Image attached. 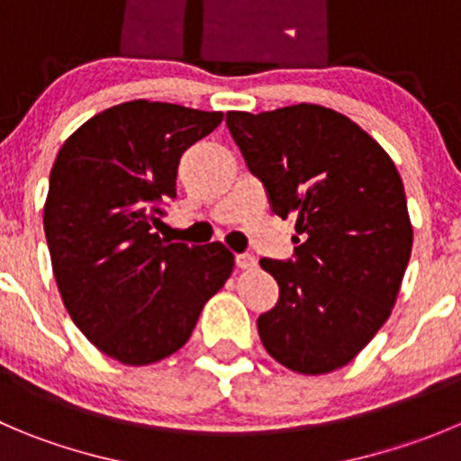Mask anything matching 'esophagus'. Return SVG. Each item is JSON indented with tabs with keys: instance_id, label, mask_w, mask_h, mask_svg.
<instances>
[{
	"instance_id": "obj_1",
	"label": "esophagus",
	"mask_w": 461,
	"mask_h": 461,
	"mask_svg": "<svg viewBox=\"0 0 461 461\" xmlns=\"http://www.w3.org/2000/svg\"><path fill=\"white\" fill-rule=\"evenodd\" d=\"M235 265H238V269H256L258 260L249 253H240V256H235Z\"/></svg>"
}]
</instances>
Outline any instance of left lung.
Here are the masks:
<instances>
[{"label":"left lung","instance_id":"left-lung-1","mask_svg":"<svg viewBox=\"0 0 461 461\" xmlns=\"http://www.w3.org/2000/svg\"><path fill=\"white\" fill-rule=\"evenodd\" d=\"M249 172L278 217H296L294 258L260 267L278 303L258 317L267 353L299 374L348 365L383 328L411 253L405 187L384 149L314 104L226 113Z\"/></svg>","mask_w":461,"mask_h":461}]
</instances>
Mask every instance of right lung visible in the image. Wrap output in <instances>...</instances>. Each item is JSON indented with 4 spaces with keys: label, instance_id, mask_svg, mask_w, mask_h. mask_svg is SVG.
I'll return each instance as SVG.
<instances>
[{
    "label": "right lung",
    "instance_id": "1",
    "mask_svg": "<svg viewBox=\"0 0 461 461\" xmlns=\"http://www.w3.org/2000/svg\"><path fill=\"white\" fill-rule=\"evenodd\" d=\"M221 120L135 99L87 120L56 156L45 235L59 292L78 330L122 365L176 353L233 271L223 244L153 230L176 199L181 156Z\"/></svg>",
    "mask_w": 461,
    "mask_h": 461
}]
</instances>
